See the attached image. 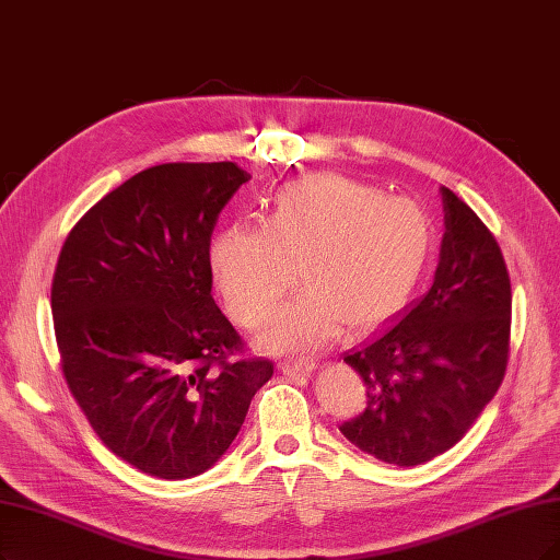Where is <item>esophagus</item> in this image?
<instances>
[{"mask_svg":"<svg viewBox=\"0 0 560 560\" xmlns=\"http://www.w3.org/2000/svg\"><path fill=\"white\" fill-rule=\"evenodd\" d=\"M279 369L285 376H308L316 369V364L308 360H300V362H281Z\"/></svg>","mask_w":560,"mask_h":560,"instance_id":"esophagus-1","label":"esophagus"}]
</instances>
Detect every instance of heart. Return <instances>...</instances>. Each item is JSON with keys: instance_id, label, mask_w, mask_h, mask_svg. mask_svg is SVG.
Listing matches in <instances>:
<instances>
[{"instance_id": "b5f03b06", "label": "heart", "mask_w": 560, "mask_h": 560, "mask_svg": "<svg viewBox=\"0 0 560 560\" xmlns=\"http://www.w3.org/2000/svg\"><path fill=\"white\" fill-rule=\"evenodd\" d=\"M433 254L422 207L343 175L283 184L265 223L217 231L207 265L231 316L260 327L300 265L304 293L285 304L260 346L302 355L332 343L343 325L369 332L395 318L420 285Z\"/></svg>"}]
</instances>
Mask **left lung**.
I'll return each instance as SVG.
<instances>
[{
	"label": "left lung",
	"mask_w": 560,
	"mask_h": 560,
	"mask_svg": "<svg viewBox=\"0 0 560 560\" xmlns=\"http://www.w3.org/2000/svg\"><path fill=\"white\" fill-rule=\"evenodd\" d=\"M441 196L445 235L429 293L343 355L366 385V408L339 431L401 468L457 445L508 366L512 291L501 246L447 186Z\"/></svg>",
	"instance_id": "left-lung-1"
}]
</instances>
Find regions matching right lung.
<instances>
[{
	"mask_svg": "<svg viewBox=\"0 0 560 560\" xmlns=\"http://www.w3.org/2000/svg\"><path fill=\"white\" fill-rule=\"evenodd\" d=\"M252 179L233 161L163 163L101 198L52 277L61 371L96 436L163 480L212 468L272 378L212 298L207 265L225 202Z\"/></svg>",
	"mask_w": 560,
	"mask_h": 560,
	"instance_id": "obj_1",
	"label": "right lung"
}]
</instances>
